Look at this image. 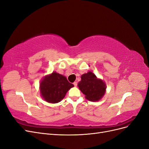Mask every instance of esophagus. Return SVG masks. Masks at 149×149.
<instances>
[{
    "label": "esophagus",
    "instance_id": "esophagus-1",
    "mask_svg": "<svg viewBox=\"0 0 149 149\" xmlns=\"http://www.w3.org/2000/svg\"><path fill=\"white\" fill-rule=\"evenodd\" d=\"M73 84H74V86L75 87H76V86H77V82H74Z\"/></svg>",
    "mask_w": 149,
    "mask_h": 149
}]
</instances>
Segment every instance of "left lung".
<instances>
[{"instance_id":"left-lung-1","label":"left lung","mask_w":149,"mask_h":149,"mask_svg":"<svg viewBox=\"0 0 149 149\" xmlns=\"http://www.w3.org/2000/svg\"><path fill=\"white\" fill-rule=\"evenodd\" d=\"M78 86L85 95V98L89 101L96 102L101 100L106 91V84L104 81L97 78L91 71L84 73L81 76Z\"/></svg>"}]
</instances>
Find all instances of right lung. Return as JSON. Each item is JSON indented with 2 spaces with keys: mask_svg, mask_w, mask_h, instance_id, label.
<instances>
[{
  "mask_svg": "<svg viewBox=\"0 0 149 149\" xmlns=\"http://www.w3.org/2000/svg\"><path fill=\"white\" fill-rule=\"evenodd\" d=\"M74 85L68 82L65 76L53 71L45 76L40 83V92L42 97L49 103L60 102Z\"/></svg>",
  "mask_w": 149,
  "mask_h": 149,
  "instance_id": "obj_1",
  "label": "right lung"
}]
</instances>
